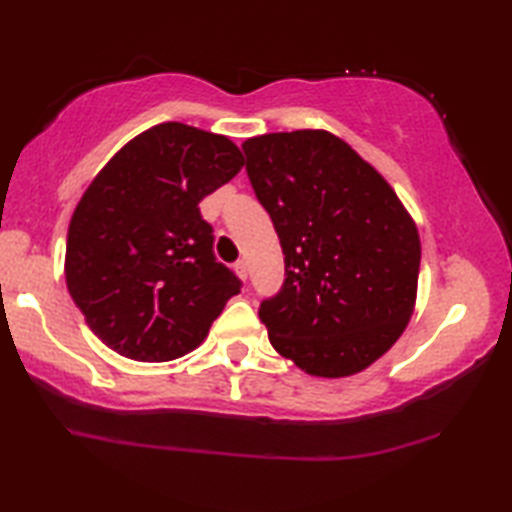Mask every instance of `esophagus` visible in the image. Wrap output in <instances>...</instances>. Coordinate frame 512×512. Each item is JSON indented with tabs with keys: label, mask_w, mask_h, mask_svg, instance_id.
Listing matches in <instances>:
<instances>
[{
	"label": "esophagus",
	"mask_w": 512,
	"mask_h": 512,
	"mask_svg": "<svg viewBox=\"0 0 512 512\" xmlns=\"http://www.w3.org/2000/svg\"><path fill=\"white\" fill-rule=\"evenodd\" d=\"M235 271H237V275L241 277V280H248V264H246V259H239V262H235Z\"/></svg>",
	"instance_id": "1"
}]
</instances>
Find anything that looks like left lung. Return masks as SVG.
<instances>
[{
    "mask_svg": "<svg viewBox=\"0 0 512 512\" xmlns=\"http://www.w3.org/2000/svg\"><path fill=\"white\" fill-rule=\"evenodd\" d=\"M241 149L284 253V284L259 305L268 341L309 375L361 372L391 350L413 314L418 228L341 137L271 133Z\"/></svg>",
    "mask_w": 512,
    "mask_h": 512,
    "instance_id": "1",
    "label": "left lung"
}]
</instances>
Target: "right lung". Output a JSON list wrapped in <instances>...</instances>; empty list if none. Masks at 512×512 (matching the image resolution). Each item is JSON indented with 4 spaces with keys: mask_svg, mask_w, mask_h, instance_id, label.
<instances>
[{
    "mask_svg": "<svg viewBox=\"0 0 512 512\" xmlns=\"http://www.w3.org/2000/svg\"><path fill=\"white\" fill-rule=\"evenodd\" d=\"M241 167L228 137L167 121L112 155L85 189L69 221L65 280L110 350L135 361L183 357L241 291L198 210Z\"/></svg>",
    "mask_w": 512,
    "mask_h": 512,
    "instance_id": "1",
    "label": "right lung"
}]
</instances>
